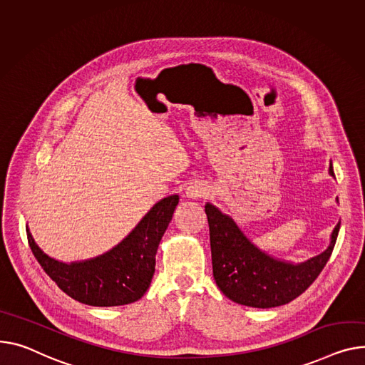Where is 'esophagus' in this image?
Segmentation results:
<instances>
[{"instance_id":"obj_1","label":"esophagus","mask_w":365,"mask_h":365,"mask_svg":"<svg viewBox=\"0 0 365 365\" xmlns=\"http://www.w3.org/2000/svg\"><path fill=\"white\" fill-rule=\"evenodd\" d=\"M207 193H208V187H207L204 183H201V182L192 183V185H189L187 189H186V197L190 198V200L202 198V197L207 195Z\"/></svg>"}]
</instances>
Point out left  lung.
Instances as JSON below:
<instances>
[{
    "instance_id": "8db88e82",
    "label": "left lung",
    "mask_w": 365,
    "mask_h": 365,
    "mask_svg": "<svg viewBox=\"0 0 365 365\" xmlns=\"http://www.w3.org/2000/svg\"><path fill=\"white\" fill-rule=\"evenodd\" d=\"M329 173L334 178L331 164ZM205 212L210 226L212 274L218 289L230 301L254 308L284 305L304 294L324 269L341 229L339 222L324 252L295 264L261 251L233 218L215 205L207 202Z\"/></svg>"
}]
</instances>
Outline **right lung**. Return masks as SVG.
Here are the masks:
<instances>
[{"mask_svg":"<svg viewBox=\"0 0 365 365\" xmlns=\"http://www.w3.org/2000/svg\"><path fill=\"white\" fill-rule=\"evenodd\" d=\"M178 204L179 195L160 200L120 244L83 261L63 262L46 255L26 226L28 240L45 273L70 298L92 307L126 305L148 290L160 240Z\"/></svg>","mask_w":365,"mask_h":365,"instance_id":"1","label":"right lung"}]
</instances>
